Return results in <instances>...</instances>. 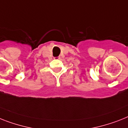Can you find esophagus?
Masks as SVG:
<instances>
[{"mask_svg":"<svg viewBox=\"0 0 128 128\" xmlns=\"http://www.w3.org/2000/svg\"><path fill=\"white\" fill-rule=\"evenodd\" d=\"M59 59H60V58H59Z\"/></svg>","mask_w":128,"mask_h":128,"instance_id":"esophagus-1","label":"esophagus"}]
</instances>
